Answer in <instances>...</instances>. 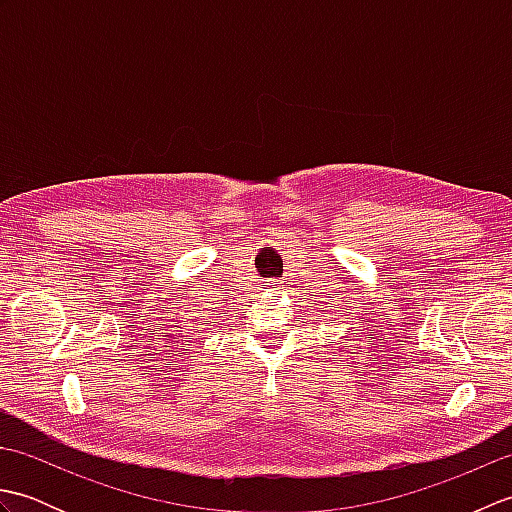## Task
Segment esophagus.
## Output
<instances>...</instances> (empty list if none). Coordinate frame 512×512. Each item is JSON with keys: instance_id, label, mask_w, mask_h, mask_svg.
Listing matches in <instances>:
<instances>
[{"instance_id": "esophagus-1", "label": "esophagus", "mask_w": 512, "mask_h": 512, "mask_svg": "<svg viewBox=\"0 0 512 512\" xmlns=\"http://www.w3.org/2000/svg\"><path fill=\"white\" fill-rule=\"evenodd\" d=\"M266 286H268L270 290H279V288H281V281H277V279H270Z\"/></svg>"}]
</instances>
